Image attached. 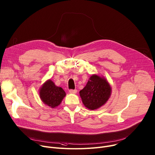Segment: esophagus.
<instances>
[{"label": "esophagus", "instance_id": "obj_1", "mask_svg": "<svg viewBox=\"0 0 155 155\" xmlns=\"http://www.w3.org/2000/svg\"><path fill=\"white\" fill-rule=\"evenodd\" d=\"M69 91H70V93H72V94H76V93L77 92V90L76 89H75V90L70 89V90H69Z\"/></svg>", "mask_w": 155, "mask_h": 155}]
</instances>
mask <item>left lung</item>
Instances as JSON below:
<instances>
[{
	"instance_id": "left-lung-1",
	"label": "left lung",
	"mask_w": 155,
	"mask_h": 155,
	"mask_svg": "<svg viewBox=\"0 0 155 155\" xmlns=\"http://www.w3.org/2000/svg\"><path fill=\"white\" fill-rule=\"evenodd\" d=\"M111 87L104 78L92 75L86 86L80 91L82 102L90 110H95L104 105L111 95Z\"/></svg>"
}]
</instances>
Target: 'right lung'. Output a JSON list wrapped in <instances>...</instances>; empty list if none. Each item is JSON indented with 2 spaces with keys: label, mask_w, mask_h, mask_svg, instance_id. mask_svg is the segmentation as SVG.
Returning <instances> with one entry per match:
<instances>
[{
  "label": "right lung",
  "mask_w": 155,
  "mask_h": 155,
  "mask_svg": "<svg viewBox=\"0 0 155 155\" xmlns=\"http://www.w3.org/2000/svg\"><path fill=\"white\" fill-rule=\"evenodd\" d=\"M66 94L61 87H57L54 82L47 81L40 90V97L45 104L55 108L59 105Z\"/></svg>",
  "instance_id": "1"
}]
</instances>
